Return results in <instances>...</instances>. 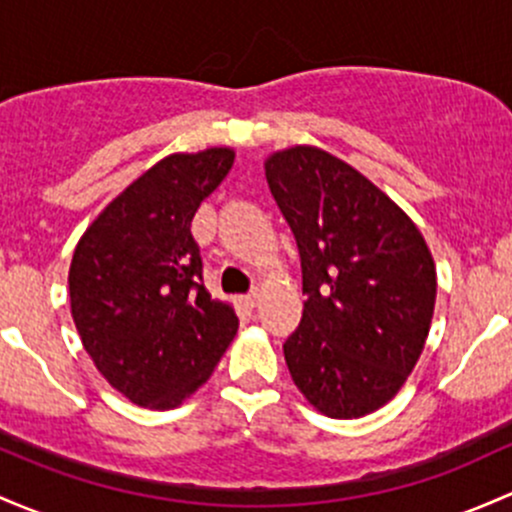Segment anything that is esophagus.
I'll return each mask as SVG.
<instances>
[{"label": "esophagus", "mask_w": 512, "mask_h": 512, "mask_svg": "<svg viewBox=\"0 0 512 512\" xmlns=\"http://www.w3.org/2000/svg\"><path fill=\"white\" fill-rule=\"evenodd\" d=\"M242 304H245L247 309H255V306L260 304V292H257V289H252L250 294H245V297H242Z\"/></svg>", "instance_id": "34e87169"}]
</instances>
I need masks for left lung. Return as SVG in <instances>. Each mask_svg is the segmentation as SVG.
Here are the masks:
<instances>
[{
  "instance_id": "obj_1",
  "label": "left lung",
  "mask_w": 512,
  "mask_h": 512,
  "mask_svg": "<svg viewBox=\"0 0 512 512\" xmlns=\"http://www.w3.org/2000/svg\"><path fill=\"white\" fill-rule=\"evenodd\" d=\"M265 174L297 240L306 297L284 341L294 385L328 417L375 412L427 341L437 299L427 242L378 186L321 149L274 154Z\"/></svg>"
}]
</instances>
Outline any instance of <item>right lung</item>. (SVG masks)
<instances>
[{
    "label": "right lung",
    "instance_id": "1",
    "mask_svg": "<svg viewBox=\"0 0 512 512\" xmlns=\"http://www.w3.org/2000/svg\"><path fill=\"white\" fill-rule=\"evenodd\" d=\"M235 154H171L127 186L85 230L68 289L85 351L134 405L171 410L211 378L238 316L203 287L191 235L201 201Z\"/></svg>",
    "mask_w": 512,
    "mask_h": 512
}]
</instances>
